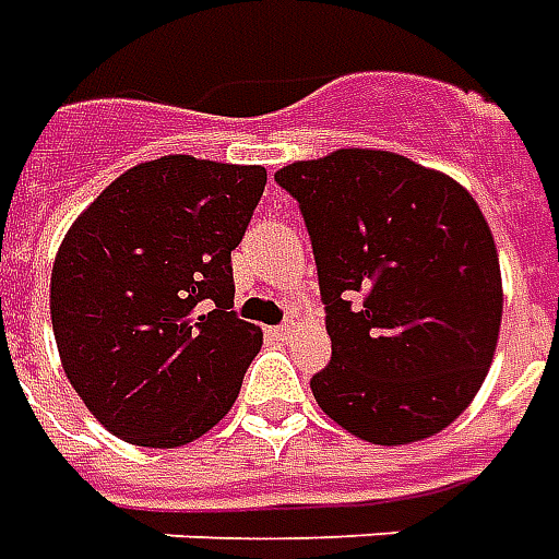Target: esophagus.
<instances>
[{
  "label": "esophagus",
  "instance_id": "obj_1",
  "mask_svg": "<svg viewBox=\"0 0 559 559\" xmlns=\"http://www.w3.org/2000/svg\"><path fill=\"white\" fill-rule=\"evenodd\" d=\"M292 334H295V328H292V322L280 324V328H271L273 340H292Z\"/></svg>",
  "mask_w": 559,
  "mask_h": 559
}]
</instances>
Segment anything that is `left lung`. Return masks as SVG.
<instances>
[{
  "instance_id": "left-lung-1",
  "label": "left lung",
  "mask_w": 559,
  "mask_h": 559,
  "mask_svg": "<svg viewBox=\"0 0 559 559\" xmlns=\"http://www.w3.org/2000/svg\"><path fill=\"white\" fill-rule=\"evenodd\" d=\"M276 183L298 198L328 310L331 364L310 379L322 413L373 445L445 430L500 340V259L473 195L361 146L292 162Z\"/></svg>"
}]
</instances>
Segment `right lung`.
Returning a JSON list of instances; mask_svg holds the SVG:
<instances>
[{
	"label": "right lung",
	"mask_w": 559,
	"mask_h": 559,
	"mask_svg": "<svg viewBox=\"0 0 559 559\" xmlns=\"http://www.w3.org/2000/svg\"><path fill=\"white\" fill-rule=\"evenodd\" d=\"M264 183L261 165L141 162L62 237L50 273L59 361L114 437L177 449L235 406L261 328L231 310V249Z\"/></svg>",
	"instance_id": "1"
}]
</instances>
